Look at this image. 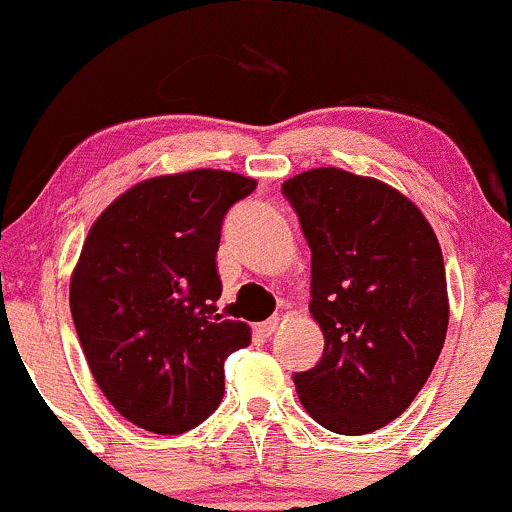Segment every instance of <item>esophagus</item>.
I'll use <instances>...</instances> for the list:
<instances>
[{"mask_svg": "<svg viewBox=\"0 0 512 512\" xmlns=\"http://www.w3.org/2000/svg\"><path fill=\"white\" fill-rule=\"evenodd\" d=\"M278 325H281V320H278V318H268V320H263V323H258V333L268 337V335L276 333Z\"/></svg>", "mask_w": 512, "mask_h": 512, "instance_id": "esophagus-1", "label": "esophagus"}]
</instances>
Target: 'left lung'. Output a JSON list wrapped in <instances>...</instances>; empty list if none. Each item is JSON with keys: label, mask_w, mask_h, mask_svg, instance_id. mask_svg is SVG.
<instances>
[{"label": "left lung", "mask_w": 512, "mask_h": 512, "mask_svg": "<svg viewBox=\"0 0 512 512\" xmlns=\"http://www.w3.org/2000/svg\"><path fill=\"white\" fill-rule=\"evenodd\" d=\"M310 246V313L325 337L318 365L293 374L320 426L362 436L397 419L424 387L449 328L444 256L402 192L318 167L286 179Z\"/></svg>", "instance_id": "8db88e82"}]
</instances>
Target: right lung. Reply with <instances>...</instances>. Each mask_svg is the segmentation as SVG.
Wrapping results in <instances>:
<instances>
[{"label": "right lung", "mask_w": 512, "mask_h": 512, "mask_svg": "<svg viewBox=\"0 0 512 512\" xmlns=\"http://www.w3.org/2000/svg\"><path fill=\"white\" fill-rule=\"evenodd\" d=\"M256 179L192 170L135 184L96 219L71 276V315L108 402L182 434L224 397V360L249 325L217 313L221 221Z\"/></svg>", "instance_id": "right-lung-1"}]
</instances>
